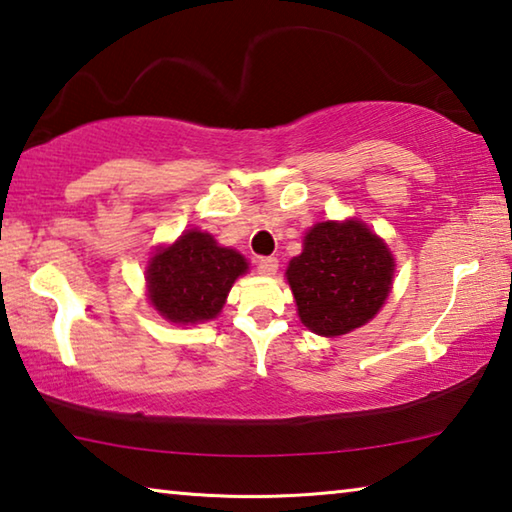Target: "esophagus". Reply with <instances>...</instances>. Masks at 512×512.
<instances>
[{"label":"esophagus","instance_id":"1","mask_svg":"<svg viewBox=\"0 0 512 512\" xmlns=\"http://www.w3.org/2000/svg\"><path fill=\"white\" fill-rule=\"evenodd\" d=\"M277 259L275 257H259L257 259V271L262 275H275L277 273Z\"/></svg>","mask_w":512,"mask_h":512}]
</instances>
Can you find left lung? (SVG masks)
<instances>
[{"label": "left lung", "mask_w": 512, "mask_h": 512, "mask_svg": "<svg viewBox=\"0 0 512 512\" xmlns=\"http://www.w3.org/2000/svg\"><path fill=\"white\" fill-rule=\"evenodd\" d=\"M393 271L386 244L361 221H325L307 232L287 280L302 323L320 336H341L377 314Z\"/></svg>", "instance_id": "obj_1"}]
</instances>
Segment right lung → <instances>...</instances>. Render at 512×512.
<instances>
[{"label":"right lung","instance_id":"1","mask_svg":"<svg viewBox=\"0 0 512 512\" xmlns=\"http://www.w3.org/2000/svg\"><path fill=\"white\" fill-rule=\"evenodd\" d=\"M246 259L216 246L212 235L189 230L176 244L153 255L146 280L153 307L171 323H203L219 314Z\"/></svg>","mask_w":512,"mask_h":512}]
</instances>
